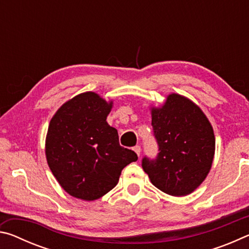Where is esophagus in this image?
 Masks as SVG:
<instances>
[{
    "instance_id": "1",
    "label": "esophagus",
    "mask_w": 249,
    "mask_h": 249,
    "mask_svg": "<svg viewBox=\"0 0 249 249\" xmlns=\"http://www.w3.org/2000/svg\"><path fill=\"white\" fill-rule=\"evenodd\" d=\"M134 151L138 155V157H140V156H141V151H142L141 146H140V145H136V146H135V147H134Z\"/></svg>"
}]
</instances>
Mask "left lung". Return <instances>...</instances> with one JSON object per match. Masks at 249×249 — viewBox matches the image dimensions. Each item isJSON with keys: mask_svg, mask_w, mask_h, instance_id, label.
I'll use <instances>...</instances> for the list:
<instances>
[{"mask_svg": "<svg viewBox=\"0 0 249 249\" xmlns=\"http://www.w3.org/2000/svg\"><path fill=\"white\" fill-rule=\"evenodd\" d=\"M151 117L158 154L144 156L142 169L159 190L187 196L203 182L212 166V126L199 107L179 94H170L161 108H153Z\"/></svg>", "mask_w": 249, "mask_h": 249, "instance_id": "1", "label": "left lung"}]
</instances>
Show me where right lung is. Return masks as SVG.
I'll use <instances>...</instances> for the list:
<instances>
[{
  "instance_id": "1",
  "label": "right lung",
  "mask_w": 249,
  "mask_h": 249,
  "mask_svg": "<svg viewBox=\"0 0 249 249\" xmlns=\"http://www.w3.org/2000/svg\"><path fill=\"white\" fill-rule=\"evenodd\" d=\"M112 103L93 92L79 94L58 109L49 123L46 157L50 170L70 196L93 201L119 182L122 170L136 161L120 145L107 117Z\"/></svg>"
}]
</instances>
